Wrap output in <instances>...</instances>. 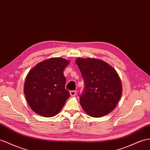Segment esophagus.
<instances>
[{
  "label": "esophagus",
  "mask_w": 150,
  "mask_h": 150,
  "mask_svg": "<svg viewBox=\"0 0 150 150\" xmlns=\"http://www.w3.org/2000/svg\"><path fill=\"white\" fill-rule=\"evenodd\" d=\"M70 94L71 95V96H74L76 95V91H71L70 92Z\"/></svg>",
  "instance_id": "34e87169"
}]
</instances>
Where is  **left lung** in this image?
I'll use <instances>...</instances> for the list:
<instances>
[{"mask_svg": "<svg viewBox=\"0 0 150 150\" xmlns=\"http://www.w3.org/2000/svg\"><path fill=\"white\" fill-rule=\"evenodd\" d=\"M85 82L80 103L88 115L99 118L115 108L122 93L118 73L110 64L96 58L75 60Z\"/></svg>", "mask_w": 150, "mask_h": 150, "instance_id": "left-lung-1", "label": "left lung"}]
</instances>
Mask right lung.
<instances>
[{"label":"right lung","mask_w":150,"mask_h":150,"mask_svg":"<svg viewBox=\"0 0 150 150\" xmlns=\"http://www.w3.org/2000/svg\"><path fill=\"white\" fill-rule=\"evenodd\" d=\"M70 61L52 57L37 64L26 75L24 94L34 112L44 117L55 116L70 95L65 89L63 71Z\"/></svg>","instance_id":"obj_1"}]
</instances>
